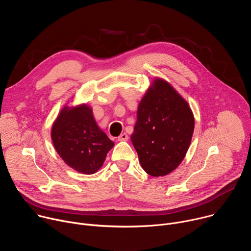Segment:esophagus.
<instances>
[{
    "label": "esophagus",
    "instance_id": "esophagus-1",
    "mask_svg": "<svg viewBox=\"0 0 251 251\" xmlns=\"http://www.w3.org/2000/svg\"><path fill=\"white\" fill-rule=\"evenodd\" d=\"M128 139H129V136L126 133H123L118 137V141H127Z\"/></svg>",
    "mask_w": 251,
    "mask_h": 251
}]
</instances>
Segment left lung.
<instances>
[{"instance_id":"obj_1","label":"left lung","mask_w":251,"mask_h":251,"mask_svg":"<svg viewBox=\"0 0 251 251\" xmlns=\"http://www.w3.org/2000/svg\"><path fill=\"white\" fill-rule=\"evenodd\" d=\"M194 128L188 102L170 83L156 78L139 103L131 135L142 168L152 176L173 172L188 152Z\"/></svg>"}]
</instances>
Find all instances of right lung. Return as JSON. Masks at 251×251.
<instances>
[{"label":"right lung","mask_w":251,"mask_h":251,"mask_svg":"<svg viewBox=\"0 0 251 251\" xmlns=\"http://www.w3.org/2000/svg\"><path fill=\"white\" fill-rule=\"evenodd\" d=\"M51 140L65 164L86 175L101 168L107 153L114 146L97 126L87 104L62 108L52 125Z\"/></svg>","instance_id":"1"}]
</instances>
